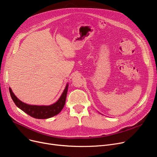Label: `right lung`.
I'll return each instance as SVG.
<instances>
[{
	"label": "right lung",
	"instance_id": "right-lung-1",
	"mask_svg": "<svg viewBox=\"0 0 157 157\" xmlns=\"http://www.w3.org/2000/svg\"><path fill=\"white\" fill-rule=\"evenodd\" d=\"M68 87H69V83H67L62 95L58 101L51 105H31L25 103L16 96L10 87H9V90L13 101L20 110L32 117L45 119L55 116L62 110L65 104Z\"/></svg>",
	"mask_w": 157,
	"mask_h": 157
}]
</instances>
